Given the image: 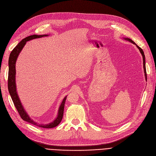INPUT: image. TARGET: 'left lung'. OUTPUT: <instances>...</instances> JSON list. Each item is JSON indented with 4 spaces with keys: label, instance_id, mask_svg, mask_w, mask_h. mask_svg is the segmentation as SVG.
Listing matches in <instances>:
<instances>
[{
    "label": "left lung",
    "instance_id": "obj_1",
    "mask_svg": "<svg viewBox=\"0 0 156 156\" xmlns=\"http://www.w3.org/2000/svg\"><path fill=\"white\" fill-rule=\"evenodd\" d=\"M124 39L126 40L129 41V42H132V43L133 44H135V45L137 47V48L139 49V51H140V53H141V54H142V57H143V64H144V73H145V79L147 80V73H146V68H145V55H144V52L143 50H142V49L140 47H138V46L133 42V41L132 40H131V39H129V38H125Z\"/></svg>",
    "mask_w": 156,
    "mask_h": 156
}]
</instances>
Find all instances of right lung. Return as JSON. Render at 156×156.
I'll return each instance as SVG.
<instances>
[{
    "instance_id": "right-lung-1",
    "label": "right lung",
    "mask_w": 156,
    "mask_h": 156,
    "mask_svg": "<svg viewBox=\"0 0 156 156\" xmlns=\"http://www.w3.org/2000/svg\"><path fill=\"white\" fill-rule=\"evenodd\" d=\"M48 35H31L29 37H27L23 39L21 42L16 45L13 50L11 51L9 58V74H8V90H9V92L10 94V95L11 97V99L13 101V103L15 105V107L17 109L19 114L20 115L21 118L24 120L26 121L31 124H33L34 125L38 126L39 127H42L44 128H52L54 127L57 126L58 125L63 117V113H64V104L66 99L67 96H66L64 99L62 100V102L60 105V107L58 110V114L57 116L55 118V119L50 122V123L47 125H38L36 122H35L34 120L31 119L27 112L24 109L23 106L22 105V104L20 100V98L18 97L17 91H16V62L17 60L18 57L21 52L23 48L24 47V45L26 44L27 42L29 40L35 39V38H38L44 37H47Z\"/></svg>"
}]
</instances>
